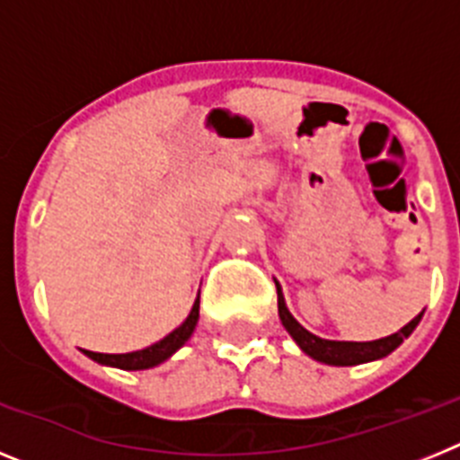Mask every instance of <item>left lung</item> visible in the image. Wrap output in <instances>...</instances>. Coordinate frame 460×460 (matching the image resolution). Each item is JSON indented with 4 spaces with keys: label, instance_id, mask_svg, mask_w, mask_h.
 I'll list each match as a JSON object with an SVG mask.
<instances>
[{
    "label": "left lung",
    "instance_id": "8db88e82",
    "mask_svg": "<svg viewBox=\"0 0 460 460\" xmlns=\"http://www.w3.org/2000/svg\"><path fill=\"white\" fill-rule=\"evenodd\" d=\"M276 292H279V318L283 323V327L288 329V334L295 339V343L306 352L308 357H313L315 361H323L329 367H355V364H367V361L382 359L387 357L389 352H394L398 345L403 343L410 334L414 332V327L420 324L424 311L417 315V318L410 320L403 329H398L396 334L385 336V339L377 341H327L320 339V336L311 334L308 329H304L302 324L292 318V313L288 311L286 299H283V292L280 286L276 283Z\"/></svg>",
    "mask_w": 460,
    "mask_h": 460
}]
</instances>
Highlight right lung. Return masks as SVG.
<instances>
[{
    "mask_svg": "<svg viewBox=\"0 0 460 460\" xmlns=\"http://www.w3.org/2000/svg\"><path fill=\"white\" fill-rule=\"evenodd\" d=\"M198 318H200V296L195 299L193 308H190L189 313V318H186L180 327L174 329V332H170V334L165 336V339L158 341V343L145 348V350L126 352V355H105V352H92V350H83V352L89 357V359L105 364V367L124 368V371H145V368L164 364L165 359H170L174 352L180 350L181 345H184L186 341L190 339V334H193Z\"/></svg>",
    "mask_w": 460,
    "mask_h": 460,
    "instance_id": "obj_1",
    "label": "right lung"
}]
</instances>
